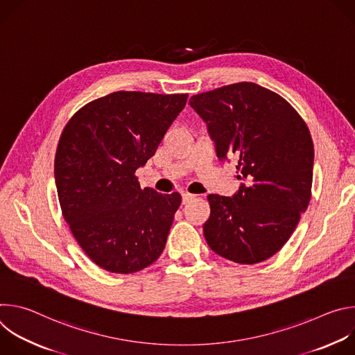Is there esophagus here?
<instances>
[{
	"mask_svg": "<svg viewBox=\"0 0 355 355\" xmlns=\"http://www.w3.org/2000/svg\"><path fill=\"white\" fill-rule=\"evenodd\" d=\"M195 198V195H192V193H188V192H184L182 193V204L185 205V204H188L189 200H192Z\"/></svg>",
	"mask_w": 355,
	"mask_h": 355,
	"instance_id": "obj_1",
	"label": "esophagus"
}]
</instances>
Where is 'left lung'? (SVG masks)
I'll use <instances>...</instances> for the list:
<instances>
[{"label": "left lung", "mask_w": 355, "mask_h": 355, "mask_svg": "<svg viewBox=\"0 0 355 355\" xmlns=\"http://www.w3.org/2000/svg\"><path fill=\"white\" fill-rule=\"evenodd\" d=\"M219 160L236 159L245 182L230 196L208 195V245L220 257L256 264L278 252L305 212L313 180L311 132L292 105L254 83L192 95Z\"/></svg>", "instance_id": "1"}]
</instances>
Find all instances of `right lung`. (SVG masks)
Masks as SVG:
<instances>
[{"mask_svg":"<svg viewBox=\"0 0 355 355\" xmlns=\"http://www.w3.org/2000/svg\"><path fill=\"white\" fill-rule=\"evenodd\" d=\"M188 94L116 91L91 101L66 125L55 180L64 220L85 254L115 274L137 272L163 252L181 195L140 188Z\"/></svg>","mask_w":355,"mask_h":355,"instance_id":"right-lung-1","label":"right lung"}]
</instances>
